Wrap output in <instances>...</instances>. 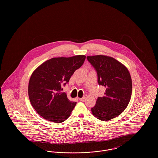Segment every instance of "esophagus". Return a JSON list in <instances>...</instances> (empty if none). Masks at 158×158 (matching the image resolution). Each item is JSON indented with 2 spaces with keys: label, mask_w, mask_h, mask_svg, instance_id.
<instances>
[{
  "label": "esophagus",
  "mask_w": 158,
  "mask_h": 158,
  "mask_svg": "<svg viewBox=\"0 0 158 158\" xmlns=\"http://www.w3.org/2000/svg\"><path fill=\"white\" fill-rule=\"evenodd\" d=\"M85 99V97H83L82 98H79V99L81 101H83Z\"/></svg>",
  "instance_id": "obj_1"
}]
</instances>
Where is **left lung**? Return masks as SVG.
Returning <instances> with one entry per match:
<instances>
[{"label":"left lung","mask_w":158,"mask_h":158,"mask_svg":"<svg viewBox=\"0 0 158 158\" xmlns=\"http://www.w3.org/2000/svg\"><path fill=\"white\" fill-rule=\"evenodd\" d=\"M87 60L97 72L98 83L105 87V95L98 97L91 108L99 120L108 121L118 116L126 108L132 92L130 74L120 62L111 57L88 56Z\"/></svg>","instance_id":"left-lung-1"}]
</instances>
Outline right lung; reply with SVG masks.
<instances>
[{
    "label": "right lung",
    "instance_id": "add662e5",
    "mask_svg": "<svg viewBox=\"0 0 158 158\" xmlns=\"http://www.w3.org/2000/svg\"><path fill=\"white\" fill-rule=\"evenodd\" d=\"M85 58L84 55L52 58L32 73L28 85L31 104L46 120L59 123L70 116L76 102L69 101L65 92H61V86L69 82Z\"/></svg>",
    "mask_w": 158,
    "mask_h": 158
}]
</instances>
